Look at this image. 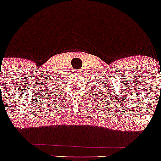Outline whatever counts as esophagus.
<instances>
[{"label":"esophagus","instance_id":"esophagus-1","mask_svg":"<svg viewBox=\"0 0 161 161\" xmlns=\"http://www.w3.org/2000/svg\"><path fill=\"white\" fill-rule=\"evenodd\" d=\"M75 74L81 75V74H82V70H75Z\"/></svg>","mask_w":161,"mask_h":161}]
</instances>
